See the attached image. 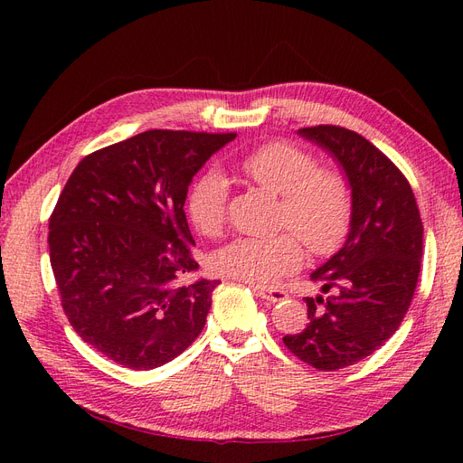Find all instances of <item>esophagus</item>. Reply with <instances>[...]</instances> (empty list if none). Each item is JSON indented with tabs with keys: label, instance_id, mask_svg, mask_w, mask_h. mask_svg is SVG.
<instances>
[{
	"label": "esophagus",
	"instance_id": "1",
	"mask_svg": "<svg viewBox=\"0 0 463 463\" xmlns=\"http://www.w3.org/2000/svg\"><path fill=\"white\" fill-rule=\"evenodd\" d=\"M252 290L257 292V297H260L262 300L267 302H280L288 297L287 290L282 288H264V287H252Z\"/></svg>",
	"mask_w": 463,
	"mask_h": 463
}]
</instances>
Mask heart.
<instances>
[{
  "label": "heart",
  "mask_w": 463,
  "mask_h": 463,
  "mask_svg": "<svg viewBox=\"0 0 463 463\" xmlns=\"http://www.w3.org/2000/svg\"><path fill=\"white\" fill-rule=\"evenodd\" d=\"M241 171L280 196L279 226L290 229L272 237H241L214 252L213 267L224 277L250 284H272L298 270L304 247L312 254H330L346 239L352 224V189L346 176L322 169L300 146L270 141L241 161ZM229 209V181L209 169L191 186L186 213L206 237L222 231Z\"/></svg>",
  "instance_id": "obj_1"
}]
</instances>
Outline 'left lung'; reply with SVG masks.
<instances>
[{
  "label": "left lung",
  "instance_id": "1",
  "mask_svg": "<svg viewBox=\"0 0 463 463\" xmlns=\"http://www.w3.org/2000/svg\"><path fill=\"white\" fill-rule=\"evenodd\" d=\"M298 133L328 151L352 189V224L344 247L310 274L326 298H307L308 324L284 336L294 356L334 372L383 346L414 297L424 226L408 179L368 139L336 125Z\"/></svg>",
  "mask_w": 463,
  "mask_h": 463
}]
</instances>
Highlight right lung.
Returning <instances> with one entry per match:
<instances>
[{
  "label": "right lung",
  "instance_id": "add662e5",
  "mask_svg": "<svg viewBox=\"0 0 463 463\" xmlns=\"http://www.w3.org/2000/svg\"><path fill=\"white\" fill-rule=\"evenodd\" d=\"M234 133L145 131L87 155L49 219V260L81 340L131 370L179 356L204 328L221 280L199 264L184 216L193 176Z\"/></svg>",
  "mask_w": 463,
  "mask_h": 463
}]
</instances>
